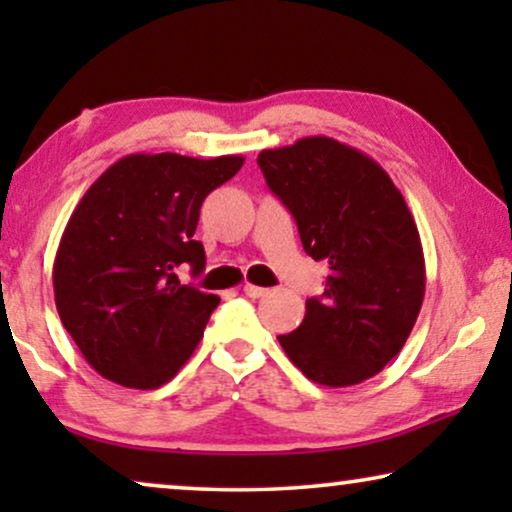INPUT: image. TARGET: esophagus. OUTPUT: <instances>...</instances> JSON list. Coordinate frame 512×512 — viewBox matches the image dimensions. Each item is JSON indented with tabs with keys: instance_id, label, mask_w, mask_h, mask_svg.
Returning a JSON list of instances; mask_svg holds the SVG:
<instances>
[{
	"instance_id": "34e87169",
	"label": "esophagus",
	"mask_w": 512,
	"mask_h": 512,
	"mask_svg": "<svg viewBox=\"0 0 512 512\" xmlns=\"http://www.w3.org/2000/svg\"><path fill=\"white\" fill-rule=\"evenodd\" d=\"M244 293H247L249 298H263L265 293H268V289L265 286H256V284H244Z\"/></svg>"
}]
</instances>
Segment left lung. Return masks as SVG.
Returning <instances> with one entry per match:
<instances>
[{"instance_id":"1","label":"left lung","mask_w":512,"mask_h":512,"mask_svg":"<svg viewBox=\"0 0 512 512\" xmlns=\"http://www.w3.org/2000/svg\"><path fill=\"white\" fill-rule=\"evenodd\" d=\"M270 191L298 223L326 289L307 298L305 319L279 345L307 380L352 387L401 352L422 310L424 251L401 191L380 163L317 135L258 153Z\"/></svg>"}]
</instances>
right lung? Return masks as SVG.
Listing matches in <instances>:
<instances>
[{
	"label": "right lung",
	"mask_w": 512,
	"mask_h": 512,
	"mask_svg": "<svg viewBox=\"0 0 512 512\" xmlns=\"http://www.w3.org/2000/svg\"><path fill=\"white\" fill-rule=\"evenodd\" d=\"M242 165V156L130 153L79 200L55 254V307L102 377L158 389L191 359L219 296L181 284L177 268L205 270L193 240L202 200Z\"/></svg>",
	"instance_id": "1"
}]
</instances>
